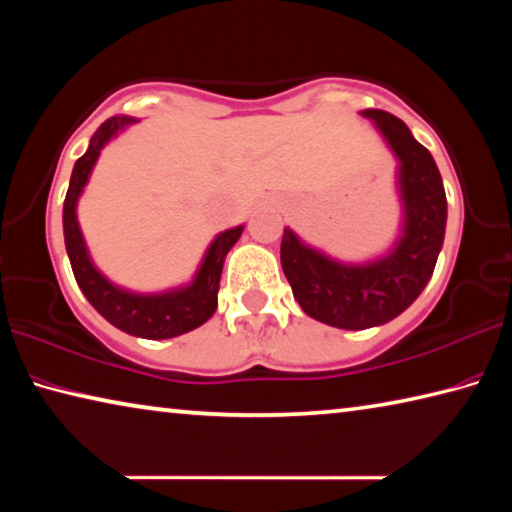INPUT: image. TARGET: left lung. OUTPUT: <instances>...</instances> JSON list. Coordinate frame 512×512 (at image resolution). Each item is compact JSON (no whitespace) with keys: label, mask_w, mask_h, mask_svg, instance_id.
Here are the masks:
<instances>
[{"label":"left lung","mask_w":512,"mask_h":512,"mask_svg":"<svg viewBox=\"0 0 512 512\" xmlns=\"http://www.w3.org/2000/svg\"><path fill=\"white\" fill-rule=\"evenodd\" d=\"M400 158L404 237L391 255L368 266H343L300 244L284 230L280 259L293 296L311 318L341 329L388 323L427 287L443 248L447 198L431 153L413 140L409 126L386 110H363Z\"/></svg>","instance_id":"obj_1"}]
</instances>
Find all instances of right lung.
I'll use <instances>...</instances> for the list:
<instances>
[{
    "label": "right lung",
    "instance_id": "add662e5",
    "mask_svg": "<svg viewBox=\"0 0 512 512\" xmlns=\"http://www.w3.org/2000/svg\"><path fill=\"white\" fill-rule=\"evenodd\" d=\"M135 119L115 115L103 121L94 133L90 149L81 155L74 164L72 180H69V189L65 196L63 207V230H65V246L69 255V264L76 282H79L85 298L90 305L99 311V314L119 327L121 332L142 336V339H171V336H180L192 329L201 327L207 318L214 314L216 309V293H219V280L223 271V262L228 250L237 244L241 237L239 228L225 230L214 239L205 255V262L198 271L192 287L183 291L164 293V296H133L126 293L103 277L97 268L92 266L88 250H85L79 221H76V201H79L81 189L88 183V176L97 162L99 153L112 135L126 124H133Z\"/></svg>",
    "mask_w": 512,
    "mask_h": 512
}]
</instances>
